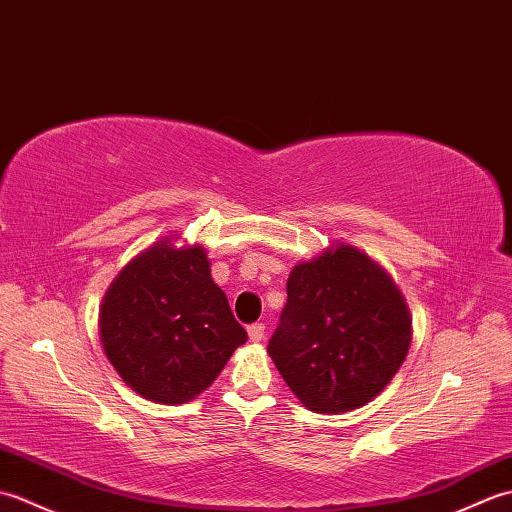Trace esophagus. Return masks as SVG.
Segmentation results:
<instances>
[{
	"instance_id": "1",
	"label": "esophagus",
	"mask_w": 512,
	"mask_h": 512,
	"mask_svg": "<svg viewBox=\"0 0 512 512\" xmlns=\"http://www.w3.org/2000/svg\"><path fill=\"white\" fill-rule=\"evenodd\" d=\"M266 336V325L264 323H253L248 325V339L253 343H262Z\"/></svg>"
}]
</instances>
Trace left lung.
I'll return each mask as SVG.
<instances>
[{"instance_id":"1","label":"left lung","mask_w":512,"mask_h":512,"mask_svg":"<svg viewBox=\"0 0 512 512\" xmlns=\"http://www.w3.org/2000/svg\"><path fill=\"white\" fill-rule=\"evenodd\" d=\"M268 354L303 407L361 409L405 363L411 314L396 281L356 246L334 242L299 262Z\"/></svg>"}]
</instances>
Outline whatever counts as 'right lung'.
<instances>
[{"label": "right lung", "mask_w": 512, "mask_h": 512, "mask_svg": "<svg viewBox=\"0 0 512 512\" xmlns=\"http://www.w3.org/2000/svg\"><path fill=\"white\" fill-rule=\"evenodd\" d=\"M167 235L129 259L107 288L99 334L107 361L138 396L184 405L246 343L200 244Z\"/></svg>", "instance_id": "add662e5"}]
</instances>
